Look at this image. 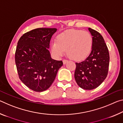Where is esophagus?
I'll return each mask as SVG.
<instances>
[{
    "instance_id": "esophagus-1",
    "label": "esophagus",
    "mask_w": 123,
    "mask_h": 123,
    "mask_svg": "<svg viewBox=\"0 0 123 123\" xmlns=\"http://www.w3.org/2000/svg\"><path fill=\"white\" fill-rule=\"evenodd\" d=\"M68 60H65V59H64L63 60V63L64 64H65L66 63H67L68 62Z\"/></svg>"
}]
</instances>
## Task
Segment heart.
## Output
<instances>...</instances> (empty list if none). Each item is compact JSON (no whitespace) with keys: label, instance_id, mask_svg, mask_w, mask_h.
Here are the masks:
<instances>
[{"label":"heart","instance_id":"heart-1","mask_svg":"<svg viewBox=\"0 0 123 123\" xmlns=\"http://www.w3.org/2000/svg\"><path fill=\"white\" fill-rule=\"evenodd\" d=\"M93 43V37L89 32L81 30H71L58 35L56 42L51 43V49L57 57L62 56L67 50L70 59L81 61L90 54Z\"/></svg>","mask_w":123,"mask_h":123}]
</instances>
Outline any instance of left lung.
I'll list each match as a JSON object with an SVG mask.
<instances>
[{
	"instance_id": "left-lung-1",
	"label": "left lung",
	"mask_w": 123,
	"mask_h": 123,
	"mask_svg": "<svg viewBox=\"0 0 123 123\" xmlns=\"http://www.w3.org/2000/svg\"><path fill=\"white\" fill-rule=\"evenodd\" d=\"M93 37V47L86 59L76 63L74 77L79 87L91 90L98 87L107 77L110 55L105 41L99 32L88 28Z\"/></svg>"
}]
</instances>
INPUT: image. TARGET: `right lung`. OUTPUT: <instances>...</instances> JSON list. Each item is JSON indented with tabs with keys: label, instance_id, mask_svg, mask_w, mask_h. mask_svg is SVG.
I'll list each match as a JSON object with an SVG mask.
<instances>
[{
	"label": "right lung",
	"instance_id": "1",
	"mask_svg": "<svg viewBox=\"0 0 123 123\" xmlns=\"http://www.w3.org/2000/svg\"><path fill=\"white\" fill-rule=\"evenodd\" d=\"M56 28H37L25 33L19 38L15 62L20 80L35 92H43L53 84L62 61L52 59L49 48Z\"/></svg>",
	"mask_w": 123,
	"mask_h": 123
}]
</instances>
